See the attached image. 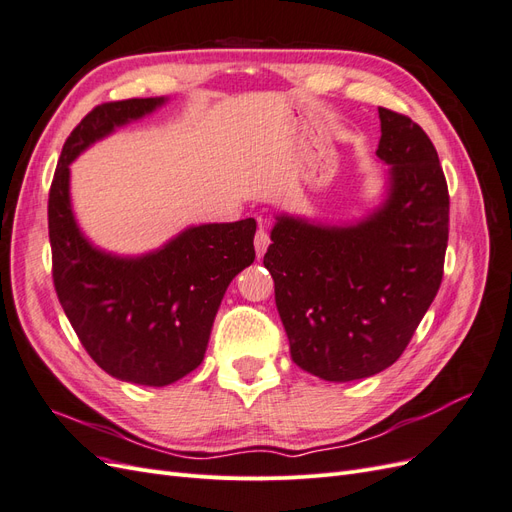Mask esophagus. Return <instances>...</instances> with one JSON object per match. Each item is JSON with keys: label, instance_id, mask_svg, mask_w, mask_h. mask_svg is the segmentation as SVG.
I'll list each match as a JSON object with an SVG mask.
<instances>
[{"label": "esophagus", "instance_id": "34e87169", "mask_svg": "<svg viewBox=\"0 0 512 512\" xmlns=\"http://www.w3.org/2000/svg\"><path fill=\"white\" fill-rule=\"evenodd\" d=\"M269 235H267V230L265 228H258L256 230V237H254V247H256V256L258 258H262L265 256V252H267V247H269Z\"/></svg>", "mask_w": 512, "mask_h": 512}]
</instances>
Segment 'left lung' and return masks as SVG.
<instances>
[{
	"label": "left lung",
	"instance_id": "8db88e82",
	"mask_svg": "<svg viewBox=\"0 0 512 512\" xmlns=\"http://www.w3.org/2000/svg\"><path fill=\"white\" fill-rule=\"evenodd\" d=\"M378 117L380 203L344 224L277 213L262 260L292 361L329 382L391 367L442 282L448 188L436 147L410 117Z\"/></svg>",
	"mask_w": 512,
	"mask_h": 512
}]
</instances>
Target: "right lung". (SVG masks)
Returning a JSON list of instances; mask_svg holds the SVG:
<instances>
[{
	"label": "right lung",
	"instance_id": "1",
	"mask_svg": "<svg viewBox=\"0 0 512 512\" xmlns=\"http://www.w3.org/2000/svg\"><path fill=\"white\" fill-rule=\"evenodd\" d=\"M166 102L164 96L134 98L94 108L61 149L49 194L59 303L108 376L143 386H168L203 363L228 284L256 258L254 218L188 226L136 256L102 250L76 222L70 164Z\"/></svg>",
	"mask_w": 512,
	"mask_h": 512
}]
</instances>
